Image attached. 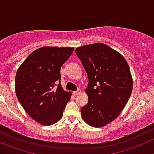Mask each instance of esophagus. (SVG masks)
I'll use <instances>...</instances> for the list:
<instances>
[{
    "label": "esophagus",
    "mask_w": 154,
    "mask_h": 154,
    "mask_svg": "<svg viewBox=\"0 0 154 154\" xmlns=\"http://www.w3.org/2000/svg\"><path fill=\"white\" fill-rule=\"evenodd\" d=\"M79 93H80L79 91H73V92H72V94H74V95H78Z\"/></svg>",
    "instance_id": "34e87169"
}]
</instances>
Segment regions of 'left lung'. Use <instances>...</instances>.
<instances>
[{
  "label": "left lung",
  "mask_w": 154,
  "mask_h": 154,
  "mask_svg": "<svg viewBox=\"0 0 154 154\" xmlns=\"http://www.w3.org/2000/svg\"><path fill=\"white\" fill-rule=\"evenodd\" d=\"M75 54L88 78V102L82 108V116L91 126H104L119 115L130 97L133 81L128 64L102 43L77 48Z\"/></svg>",
  "instance_id": "8db88e82"
}]
</instances>
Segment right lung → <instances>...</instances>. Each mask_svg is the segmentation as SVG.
Returning <instances> with one entry per match:
<instances>
[{
	"label": "right lung",
	"mask_w": 154,
	"mask_h": 154,
	"mask_svg": "<svg viewBox=\"0 0 154 154\" xmlns=\"http://www.w3.org/2000/svg\"><path fill=\"white\" fill-rule=\"evenodd\" d=\"M73 48L42 47L29 54L16 74V94L26 112L43 125L63 116L72 93L63 89L60 69Z\"/></svg>",
	"instance_id": "obj_1"
}]
</instances>
